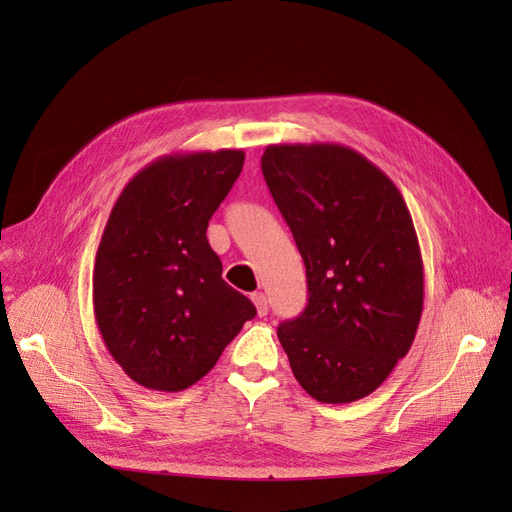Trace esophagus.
Listing matches in <instances>:
<instances>
[{
	"instance_id": "esophagus-1",
	"label": "esophagus",
	"mask_w": 512,
	"mask_h": 512,
	"mask_svg": "<svg viewBox=\"0 0 512 512\" xmlns=\"http://www.w3.org/2000/svg\"><path fill=\"white\" fill-rule=\"evenodd\" d=\"M252 301H254V305H256L258 316H267L269 305H267V297H265V294H262V292H254V294H252Z\"/></svg>"
}]
</instances>
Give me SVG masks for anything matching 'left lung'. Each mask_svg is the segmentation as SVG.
I'll return each instance as SVG.
<instances>
[{"mask_svg": "<svg viewBox=\"0 0 512 512\" xmlns=\"http://www.w3.org/2000/svg\"><path fill=\"white\" fill-rule=\"evenodd\" d=\"M260 166L307 273V307L277 327L292 374L322 404L367 397L408 354L423 312L404 196L344 145H269Z\"/></svg>", "mask_w": 512, "mask_h": 512, "instance_id": "left-lung-1", "label": "left lung"}]
</instances>
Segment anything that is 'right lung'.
Returning a JSON list of instances; mask_svg holds the SVG:
<instances>
[{
    "label": "right lung",
    "instance_id": "right-lung-1",
    "mask_svg": "<svg viewBox=\"0 0 512 512\" xmlns=\"http://www.w3.org/2000/svg\"><path fill=\"white\" fill-rule=\"evenodd\" d=\"M243 162L241 149L164 156L128 181L108 215L94 314L108 352L145 389H188L256 316L254 303L222 280L207 241Z\"/></svg>",
    "mask_w": 512,
    "mask_h": 512
}]
</instances>
